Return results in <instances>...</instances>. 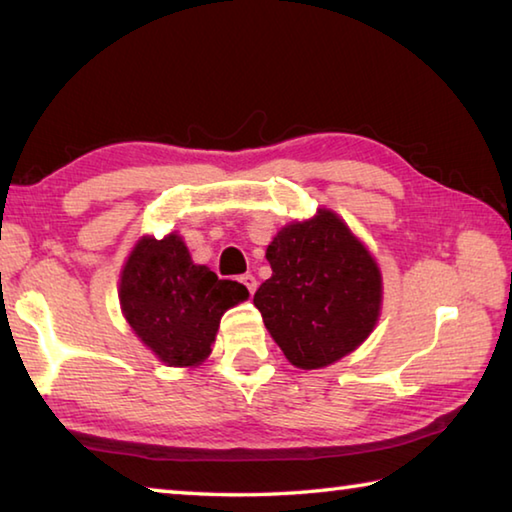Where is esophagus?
Segmentation results:
<instances>
[{"mask_svg": "<svg viewBox=\"0 0 512 512\" xmlns=\"http://www.w3.org/2000/svg\"><path fill=\"white\" fill-rule=\"evenodd\" d=\"M239 282L244 284V287H246L250 293H255V289H257V277H255V275H250V273L241 275V277H239Z\"/></svg>", "mask_w": 512, "mask_h": 512, "instance_id": "34e87169", "label": "esophagus"}]
</instances>
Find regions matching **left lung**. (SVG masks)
Instances as JSON below:
<instances>
[{
  "label": "left lung",
  "mask_w": 512,
  "mask_h": 512,
  "mask_svg": "<svg viewBox=\"0 0 512 512\" xmlns=\"http://www.w3.org/2000/svg\"><path fill=\"white\" fill-rule=\"evenodd\" d=\"M266 259L273 275L253 302L293 366L325 368L368 339L381 311V273L343 219L318 210L284 225Z\"/></svg>",
  "instance_id": "left-lung-1"
}]
</instances>
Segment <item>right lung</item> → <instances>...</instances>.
Listing matches in <instances>:
<instances>
[{"label": "right lung", "instance_id": "right-lung-1", "mask_svg": "<svg viewBox=\"0 0 512 512\" xmlns=\"http://www.w3.org/2000/svg\"><path fill=\"white\" fill-rule=\"evenodd\" d=\"M246 298L244 284L194 264L178 235L137 241L119 280L128 325L155 357L176 368L210 357L221 316Z\"/></svg>", "mask_w": 512, "mask_h": 512}]
</instances>
